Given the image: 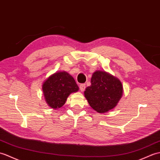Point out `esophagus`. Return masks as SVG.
Masks as SVG:
<instances>
[{"label":"esophagus","mask_w":160,"mask_h":160,"mask_svg":"<svg viewBox=\"0 0 160 160\" xmlns=\"http://www.w3.org/2000/svg\"><path fill=\"white\" fill-rule=\"evenodd\" d=\"M79 88H80V90L81 92H83L86 89V84L85 83H81L79 85Z\"/></svg>","instance_id":"esophagus-1"}]
</instances>
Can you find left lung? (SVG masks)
I'll list each match as a JSON object with an SVG mask.
<instances>
[{
  "instance_id": "obj_1",
  "label": "left lung",
  "mask_w": 160,
  "mask_h": 160,
  "mask_svg": "<svg viewBox=\"0 0 160 160\" xmlns=\"http://www.w3.org/2000/svg\"><path fill=\"white\" fill-rule=\"evenodd\" d=\"M85 97L92 109L105 113L116 107L122 95L120 81L111 74L96 71L92 74L91 86L86 88Z\"/></svg>"
}]
</instances>
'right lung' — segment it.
<instances>
[{"label":"right lung","mask_w":160,"mask_h":160,"mask_svg":"<svg viewBox=\"0 0 160 160\" xmlns=\"http://www.w3.org/2000/svg\"><path fill=\"white\" fill-rule=\"evenodd\" d=\"M42 89L48 105L53 109H58L65 104L70 94L79 90V87L68 73L60 72L49 77L44 81Z\"/></svg>","instance_id":"obj_1"}]
</instances>
